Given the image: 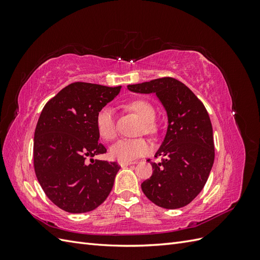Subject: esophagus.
<instances>
[{"mask_svg": "<svg viewBox=\"0 0 260 260\" xmlns=\"http://www.w3.org/2000/svg\"><path fill=\"white\" fill-rule=\"evenodd\" d=\"M132 164H136V162H131V161H119V165L121 167H127V166H130V165Z\"/></svg>", "mask_w": 260, "mask_h": 260, "instance_id": "obj_1", "label": "esophagus"}]
</instances>
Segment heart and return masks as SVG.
<instances>
[{"instance_id":"obj_1","label":"heart","mask_w":260,"mask_h":260,"mask_svg":"<svg viewBox=\"0 0 260 260\" xmlns=\"http://www.w3.org/2000/svg\"><path fill=\"white\" fill-rule=\"evenodd\" d=\"M125 108L135 113L142 120V123L140 124V133L154 135L156 132V124L154 121L155 108L148 101L135 100L125 105ZM95 127L98 135L103 140L113 141L116 138L117 131L113 108L103 107L100 109L95 117ZM149 151H151V146L144 139H124L115 143L109 149V153L113 158L119 161H132L146 155Z\"/></svg>"}]
</instances>
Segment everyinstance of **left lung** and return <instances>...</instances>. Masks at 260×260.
I'll use <instances>...</instances> for the list:
<instances>
[{
	"label": "left lung",
	"instance_id": "left-lung-1",
	"mask_svg": "<svg viewBox=\"0 0 260 260\" xmlns=\"http://www.w3.org/2000/svg\"><path fill=\"white\" fill-rule=\"evenodd\" d=\"M128 90L155 93L168 116L166 137L155 155L162 158L151 162L153 175L141 184L143 193L162 208L186 206L203 190L215 159L212 127L205 106L184 83L170 77L130 84Z\"/></svg>",
	"mask_w": 260,
	"mask_h": 260
}]
</instances>
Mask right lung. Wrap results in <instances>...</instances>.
Masks as SVG:
<instances>
[{"label": "right lung", "mask_w": 260, "mask_h": 260, "mask_svg": "<svg viewBox=\"0 0 260 260\" xmlns=\"http://www.w3.org/2000/svg\"><path fill=\"white\" fill-rule=\"evenodd\" d=\"M121 86L74 82L43 107L35 131L34 165L46 196L60 209L81 214L99 207L111 193L120 169L93 159L106 153L99 143L95 117ZM91 158V164L85 160Z\"/></svg>", "instance_id": "add662e5"}]
</instances>
